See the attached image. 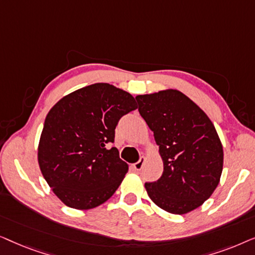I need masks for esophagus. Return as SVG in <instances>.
<instances>
[{"mask_svg":"<svg viewBox=\"0 0 255 255\" xmlns=\"http://www.w3.org/2000/svg\"><path fill=\"white\" fill-rule=\"evenodd\" d=\"M144 162H145V158L144 156H141V158L139 159L137 162L133 163V168L135 170H140L142 168V166H144Z\"/></svg>","mask_w":255,"mask_h":255,"instance_id":"1","label":"esophagus"}]
</instances>
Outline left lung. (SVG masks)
I'll use <instances>...</instances> for the list:
<instances>
[{"label":"left lung","mask_w":255,"mask_h":255,"mask_svg":"<svg viewBox=\"0 0 255 255\" xmlns=\"http://www.w3.org/2000/svg\"><path fill=\"white\" fill-rule=\"evenodd\" d=\"M135 100L163 161L161 177L146 182V191L163 210L187 214L203 204L219 183L223 147L217 131L204 111L179 90Z\"/></svg>","instance_id":"obj_1"}]
</instances>
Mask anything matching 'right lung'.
<instances>
[{"instance_id": "right-lung-1", "label": "right lung", "mask_w": 255, "mask_h": 255, "mask_svg": "<svg viewBox=\"0 0 255 255\" xmlns=\"http://www.w3.org/2000/svg\"><path fill=\"white\" fill-rule=\"evenodd\" d=\"M135 109L128 93L95 83L62 97L47 114L38 162L48 186L67 207H99L120 187L128 167L108 144H114L121 118Z\"/></svg>"}]
</instances>
